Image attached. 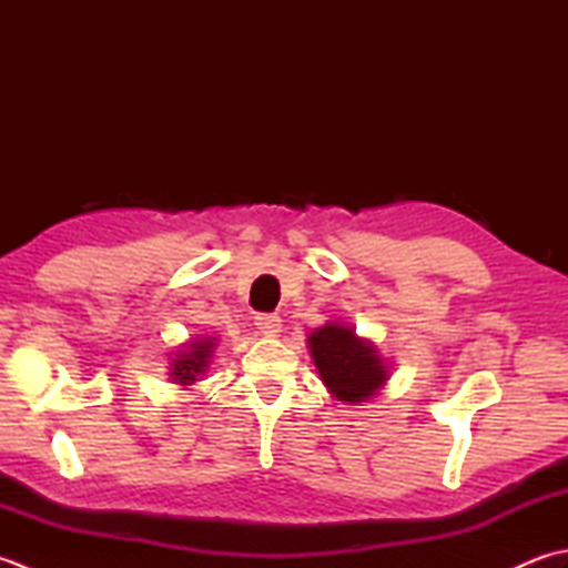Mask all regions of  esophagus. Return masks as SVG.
Instances as JSON below:
<instances>
[{"label": "esophagus", "instance_id": "1", "mask_svg": "<svg viewBox=\"0 0 568 568\" xmlns=\"http://www.w3.org/2000/svg\"><path fill=\"white\" fill-rule=\"evenodd\" d=\"M256 327L265 334V336H275L281 332V317L277 315H268V312H263V315H256Z\"/></svg>", "mask_w": 568, "mask_h": 568}]
</instances>
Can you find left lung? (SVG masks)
Here are the masks:
<instances>
[{
  "label": "left lung",
  "instance_id": "obj_1",
  "mask_svg": "<svg viewBox=\"0 0 568 568\" xmlns=\"http://www.w3.org/2000/svg\"><path fill=\"white\" fill-rule=\"evenodd\" d=\"M307 342L322 381L344 403H364L388 381L376 348L358 339L354 329L327 324Z\"/></svg>",
  "mask_w": 568,
  "mask_h": 568
}]
</instances>
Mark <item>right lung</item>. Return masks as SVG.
Segmentation results:
<instances>
[{
  "instance_id": "obj_1",
  "label": "right lung",
  "mask_w": 568,
  "mask_h": 568,
  "mask_svg": "<svg viewBox=\"0 0 568 568\" xmlns=\"http://www.w3.org/2000/svg\"><path fill=\"white\" fill-rule=\"evenodd\" d=\"M212 348H214L212 342H192L190 352L178 354V358L173 361V368H171L173 381L183 385L195 383L200 373H204V368L210 364Z\"/></svg>"
}]
</instances>
